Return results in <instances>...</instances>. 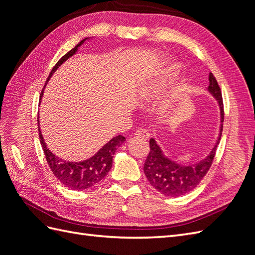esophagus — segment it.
Masks as SVG:
<instances>
[{
  "label": "esophagus",
  "instance_id": "34e87169",
  "mask_svg": "<svg viewBox=\"0 0 255 255\" xmlns=\"http://www.w3.org/2000/svg\"><path fill=\"white\" fill-rule=\"evenodd\" d=\"M135 135H136V137H140V138H142V139H144V140H148L149 137H150V134L148 133V130L142 129V128L136 130Z\"/></svg>",
  "mask_w": 255,
  "mask_h": 255
}]
</instances>
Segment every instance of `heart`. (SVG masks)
I'll return each instance as SVG.
<instances>
[{"mask_svg":"<svg viewBox=\"0 0 255 255\" xmlns=\"http://www.w3.org/2000/svg\"><path fill=\"white\" fill-rule=\"evenodd\" d=\"M157 88H158V82H151L148 85H145L143 88L140 89V92H139L140 99H150L151 97L155 95Z\"/></svg>","mask_w":255,"mask_h":255,"instance_id":"heart-1","label":"heart"}]
</instances>
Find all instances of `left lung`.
Returning <instances> with one entry per match:
<instances>
[{"label": "left lung", "instance_id": "left-lung-1", "mask_svg": "<svg viewBox=\"0 0 255 255\" xmlns=\"http://www.w3.org/2000/svg\"><path fill=\"white\" fill-rule=\"evenodd\" d=\"M208 81H210V85L207 90L218 101L221 115L218 139L216 140L208 155L198 163L185 166L165 156L163 150L156 143L155 139L153 138L150 139V152L144 161L143 171L152 186L165 196L180 197L186 195L187 192L198 186L212 166L222 133L223 102L220 87L212 73L208 75Z\"/></svg>", "mask_w": 255, "mask_h": 255}]
</instances>
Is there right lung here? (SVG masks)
<instances>
[{
    "label": "right lung",
    "instance_id": "obj_1",
    "mask_svg": "<svg viewBox=\"0 0 255 255\" xmlns=\"http://www.w3.org/2000/svg\"><path fill=\"white\" fill-rule=\"evenodd\" d=\"M87 39L88 38H85V39H83L80 43L76 44L72 50L65 54V55L57 61V64L53 67L48 80H50L52 74L57 70L61 64L65 63L69 57L73 56L74 54L78 52V49L85 42V40ZM43 89L40 95V100L43 94ZM37 121L38 130H39L40 143L51 171L61 184L73 190L88 189L92 186H95V185L98 184L100 181H102L105 175L111 170L113 165V157L116 150L126 141L125 136L118 135L114 137L113 139H111L106 144H104L102 148L90 158H87L83 161H67L56 156L55 154H53L49 150L41 134L39 127V118H38Z\"/></svg>",
    "mask_w": 255,
    "mask_h": 255
}]
</instances>
